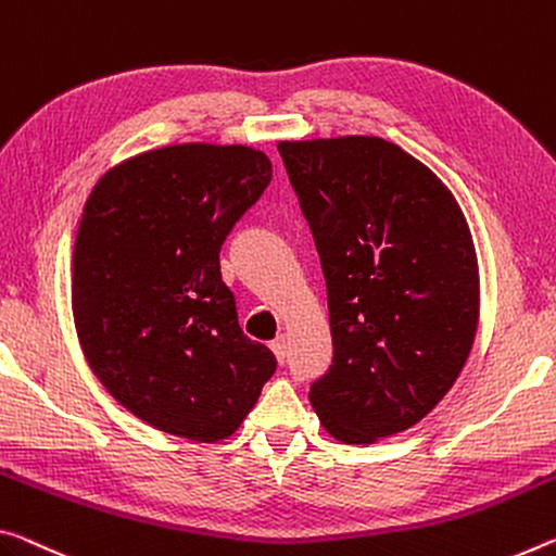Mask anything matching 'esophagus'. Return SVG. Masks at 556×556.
Returning <instances> with one entry per match:
<instances>
[{
    "label": "esophagus",
    "mask_w": 556,
    "mask_h": 556,
    "mask_svg": "<svg viewBox=\"0 0 556 556\" xmlns=\"http://www.w3.org/2000/svg\"><path fill=\"white\" fill-rule=\"evenodd\" d=\"M269 346H271V351H275V356H277L279 364H285V361H287V339L279 337V339L271 341Z\"/></svg>",
    "instance_id": "1"
}]
</instances>
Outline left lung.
Here are the masks:
<instances>
[{
	"label": "left lung",
	"instance_id": "obj_1",
	"mask_svg": "<svg viewBox=\"0 0 556 556\" xmlns=\"http://www.w3.org/2000/svg\"><path fill=\"white\" fill-rule=\"evenodd\" d=\"M319 252L333 361L309 401L351 445L403 433L453 389L480 316L475 244L453 192L376 136L281 140Z\"/></svg>",
	"mask_w": 556,
	"mask_h": 556
}]
</instances>
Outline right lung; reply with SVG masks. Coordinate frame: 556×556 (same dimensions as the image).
I'll return each mask as SVG.
<instances>
[{
	"label": "right lung",
	"mask_w": 556,
	"mask_h": 556,
	"mask_svg": "<svg viewBox=\"0 0 556 556\" xmlns=\"http://www.w3.org/2000/svg\"><path fill=\"white\" fill-rule=\"evenodd\" d=\"M271 180L247 146L182 143L128 157L88 195L72 309L96 378L134 416L198 443L230 438L277 371L247 339L219 250Z\"/></svg>",
	"instance_id": "1"
}]
</instances>
